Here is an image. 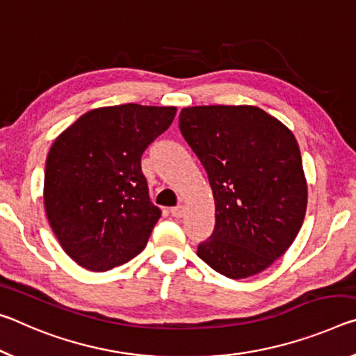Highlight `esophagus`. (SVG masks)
Segmentation results:
<instances>
[{"instance_id": "esophagus-1", "label": "esophagus", "mask_w": 356, "mask_h": 356, "mask_svg": "<svg viewBox=\"0 0 356 356\" xmlns=\"http://www.w3.org/2000/svg\"><path fill=\"white\" fill-rule=\"evenodd\" d=\"M170 213H172V216H173V218H183V216H184V213H186V208H184L183 205H178V207L172 208V209H170Z\"/></svg>"}]
</instances>
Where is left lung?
<instances>
[{"label":"left lung","instance_id":"8db88e82","mask_svg":"<svg viewBox=\"0 0 356 356\" xmlns=\"http://www.w3.org/2000/svg\"><path fill=\"white\" fill-rule=\"evenodd\" d=\"M179 131L205 167L216 225L197 255L230 279L259 275L295 241L307 208L296 138L255 106H197Z\"/></svg>","mask_w":356,"mask_h":356}]
</instances>
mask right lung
Masks as SVG:
<instances>
[{"label":"right lung","instance_id":"add662e5","mask_svg":"<svg viewBox=\"0 0 356 356\" xmlns=\"http://www.w3.org/2000/svg\"><path fill=\"white\" fill-rule=\"evenodd\" d=\"M177 107L92 108L55 138L45 164L44 207L56 240L90 271H108L147 246L161 209L140 159Z\"/></svg>","mask_w":356,"mask_h":356}]
</instances>
